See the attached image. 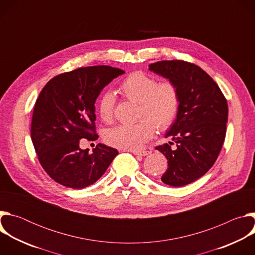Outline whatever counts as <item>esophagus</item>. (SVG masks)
Instances as JSON below:
<instances>
[{"mask_svg":"<svg viewBox=\"0 0 255 255\" xmlns=\"http://www.w3.org/2000/svg\"><path fill=\"white\" fill-rule=\"evenodd\" d=\"M134 155H140V156H146L149 154L148 151H132Z\"/></svg>","mask_w":255,"mask_h":255,"instance_id":"34e87169","label":"esophagus"}]
</instances>
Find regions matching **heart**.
<instances>
[{
  "instance_id": "b5f03b06",
  "label": "heart",
  "mask_w": 255,
  "mask_h": 255,
  "mask_svg": "<svg viewBox=\"0 0 255 255\" xmlns=\"http://www.w3.org/2000/svg\"><path fill=\"white\" fill-rule=\"evenodd\" d=\"M119 92L127 99L139 103V117L146 118L134 124H121L109 130L106 139L113 146L124 150H139L154 133L168 128L173 122L179 105L176 86L169 82L157 83L142 71H134L124 79ZM114 96L104 94L98 101L101 119L110 123L114 116Z\"/></svg>"
}]
</instances>
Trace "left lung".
<instances>
[{
    "label": "left lung",
    "instance_id": "1",
    "mask_svg": "<svg viewBox=\"0 0 255 255\" xmlns=\"http://www.w3.org/2000/svg\"><path fill=\"white\" fill-rule=\"evenodd\" d=\"M149 70L178 90L176 119L165 134L175 141L176 149L167 143L155 149L167 159L162 183L183 187L203 176L219 155L226 135L228 104L214 80L194 63L162 60L149 64Z\"/></svg>",
    "mask_w": 255,
    "mask_h": 255
}]
</instances>
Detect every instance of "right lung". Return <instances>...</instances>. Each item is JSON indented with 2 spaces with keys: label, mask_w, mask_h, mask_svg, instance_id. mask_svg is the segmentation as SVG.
Returning a JSON list of instances; mask_svg holds the SVG:
<instances>
[{
  "label": "right lung",
  "mask_w": 255,
  "mask_h": 255,
  "mask_svg": "<svg viewBox=\"0 0 255 255\" xmlns=\"http://www.w3.org/2000/svg\"><path fill=\"white\" fill-rule=\"evenodd\" d=\"M124 70L108 65L80 67L51 79L36 100L31 139L38 160L56 183L71 189L93 185L118 151L99 143L93 153L81 139L95 141V103L102 90Z\"/></svg>",
  "instance_id": "obj_1"
}]
</instances>
